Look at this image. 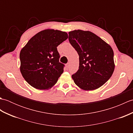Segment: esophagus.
Here are the masks:
<instances>
[{"instance_id": "obj_1", "label": "esophagus", "mask_w": 133, "mask_h": 133, "mask_svg": "<svg viewBox=\"0 0 133 133\" xmlns=\"http://www.w3.org/2000/svg\"><path fill=\"white\" fill-rule=\"evenodd\" d=\"M69 66H70V63H69L66 64V67H67V68H68V67H69Z\"/></svg>"}]
</instances>
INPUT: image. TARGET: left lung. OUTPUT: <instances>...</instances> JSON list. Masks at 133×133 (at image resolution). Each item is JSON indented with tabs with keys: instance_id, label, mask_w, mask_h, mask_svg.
<instances>
[{
	"instance_id": "1",
	"label": "left lung",
	"mask_w": 133,
	"mask_h": 133,
	"mask_svg": "<svg viewBox=\"0 0 133 133\" xmlns=\"http://www.w3.org/2000/svg\"><path fill=\"white\" fill-rule=\"evenodd\" d=\"M69 34V42L79 59V69L72 75L75 83L84 90H93L103 85L114 70L111 46L88 31L74 30Z\"/></svg>"
}]
</instances>
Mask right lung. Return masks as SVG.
Segmentation results:
<instances>
[{
  "label": "right lung",
  "mask_w": 133,
  "mask_h": 133,
  "mask_svg": "<svg viewBox=\"0 0 133 133\" xmlns=\"http://www.w3.org/2000/svg\"><path fill=\"white\" fill-rule=\"evenodd\" d=\"M68 38L65 32L45 30L31 38L21 51V72L35 89L46 90L56 83L64 64L59 62L58 45Z\"/></svg>",
  "instance_id": "obj_1"
}]
</instances>
